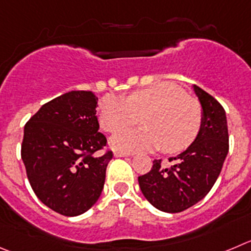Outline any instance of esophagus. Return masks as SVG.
Here are the masks:
<instances>
[{"mask_svg":"<svg viewBox=\"0 0 251 251\" xmlns=\"http://www.w3.org/2000/svg\"><path fill=\"white\" fill-rule=\"evenodd\" d=\"M114 156H115V157H127V156H131V154L127 153V152H119V151H116L114 153Z\"/></svg>","mask_w":251,"mask_h":251,"instance_id":"34e87169","label":"esophagus"}]
</instances>
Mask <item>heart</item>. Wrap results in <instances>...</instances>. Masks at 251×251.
Segmentation results:
<instances>
[{
  "label": "heart",
  "instance_id": "b5f03b06",
  "mask_svg": "<svg viewBox=\"0 0 251 251\" xmlns=\"http://www.w3.org/2000/svg\"><path fill=\"white\" fill-rule=\"evenodd\" d=\"M139 116L147 128L116 133L111 139L115 150L135 152L161 147L167 153H177L193 144L202 126L200 104L168 81L133 91L125 99L106 95L98 106V120L106 132L124 130Z\"/></svg>",
  "mask_w": 251,
  "mask_h": 251
}]
</instances>
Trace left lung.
<instances>
[{"label": "left lung", "mask_w": 251, "mask_h": 251, "mask_svg": "<svg viewBox=\"0 0 251 251\" xmlns=\"http://www.w3.org/2000/svg\"><path fill=\"white\" fill-rule=\"evenodd\" d=\"M202 109V126L193 144L170 161L171 168L154 161L151 171L139 177L142 194L154 208L179 213L202 201L221 173L229 151L226 115L212 95L192 85Z\"/></svg>", "instance_id": "1"}]
</instances>
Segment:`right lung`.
Returning <instances> with one entry per match:
<instances>
[{"label": "right lung", "mask_w": 251, "mask_h": 251, "mask_svg": "<svg viewBox=\"0 0 251 251\" xmlns=\"http://www.w3.org/2000/svg\"><path fill=\"white\" fill-rule=\"evenodd\" d=\"M98 98L91 91L65 93L44 104L25 126L21 156L28 181L43 204L76 217L90 209L104 188L112 152L99 132Z\"/></svg>", "instance_id": "1"}]
</instances>
